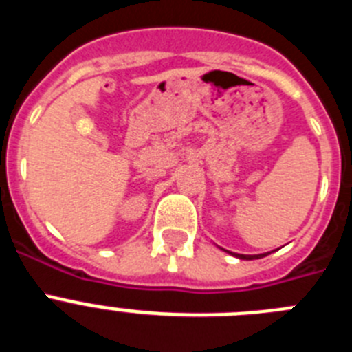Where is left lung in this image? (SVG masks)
<instances>
[{"instance_id":"1","label":"left lung","mask_w":352,"mask_h":352,"mask_svg":"<svg viewBox=\"0 0 352 352\" xmlns=\"http://www.w3.org/2000/svg\"><path fill=\"white\" fill-rule=\"evenodd\" d=\"M229 252V250H227ZM231 256L238 257V259H247V261H252V259H261V257H264L266 254H259V256H245V254H234V252H229Z\"/></svg>"}]
</instances>
